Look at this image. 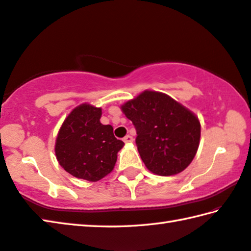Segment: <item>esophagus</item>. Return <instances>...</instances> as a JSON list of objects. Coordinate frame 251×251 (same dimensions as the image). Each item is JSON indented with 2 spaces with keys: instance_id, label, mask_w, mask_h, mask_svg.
Segmentation results:
<instances>
[{
  "instance_id": "1",
  "label": "esophagus",
  "mask_w": 251,
  "mask_h": 251,
  "mask_svg": "<svg viewBox=\"0 0 251 251\" xmlns=\"http://www.w3.org/2000/svg\"><path fill=\"white\" fill-rule=\"evenodd\" d=\"M123 140H124V143H133L134 139H133V137H131L130 135H126Z\"/></svg>"
}]
</instances>
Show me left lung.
<instances>
[{
	"instance_id": "left-lung-1",
	"label": "left lung",
	"mask_w": 251,
	"mask_h": 251,
	"mask_svg": "<svg viewBox=\"0 0 251 251\" xmlns=\"http://www.w3.org/2000/svg\"><path fill=\"white\" fill-rule=\"evenodd\" d=\"M121 108L133 122L138 152L149 171L173 176L192 162L201 137V124L194 113L169 95L148 90Z\"/></svg>"
}]
</instances>
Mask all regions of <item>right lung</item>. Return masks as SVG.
<instances>
[{"mask_svg":"<svg viewBox=\"0 0 251 251\" xmlns=\"http://www.w3.org/2000/svg\"><path fill=\"white\" fill-rule=\"evenodd\" d=\"M102 108L83 103L67 116L54 145L57 160L78 179L97 182L111 173L124 143L100 122Z\"/></svg>","mask_w":251,"mask_h":251,"instance_id":"1","label":"right lung"}]
</instances>
